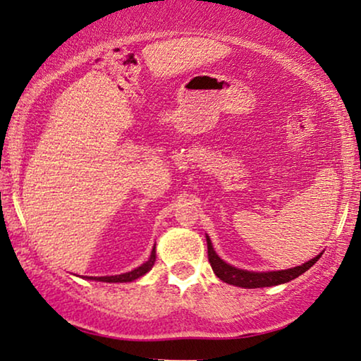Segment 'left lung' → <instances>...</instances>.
Masks as SVG:
<instances>
[{"label": "left lung", "mask_w": 361, "mask_h": 361, "mask_svg": "<svg viewBox=\"0 0 361 361\" xmlns=\"http://www.w3.org/2000/svg\"><path fill=\"white\" fill-rule=\"evenodd\" d=\"M207 250H209V263L216 274V278H220L224 283L238 286V288H246V289H255V288H269V286H278L289 283L305 273L309 268L317 263L320 258L315 256L314 259L307 261V263L295 266V268L284 269V271H269V273H253V271H245L233 268V266L226 264L224 259L219 258V255L214 251V246H212V241L209 236H207Z\"/></svg>", "instance_id": "8db88e82"}]
</instances>
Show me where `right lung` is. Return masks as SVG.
<instances>
[{
    "mask_svg": "<svg viewBox=\"0 0 361 361\" xmlns=\"http://www.w3.org/2000/svg\"><path fill=\"white\" fill-rule=\"evenodd\" d=\"M154 261H156V246L151 251L149 259H147L145 264H141L140 268L130 271V273L118 274V276H102V278H88V279L103 281V283H130V281H135L137 278H141V276H145L147 271H149L152 266H154Z\"/></svg>",
    "mask_w": 361,
    "mask_h": 361,
    "instance_id": "right-lung-1",
    "label": "right lung"
}]
</instances>
